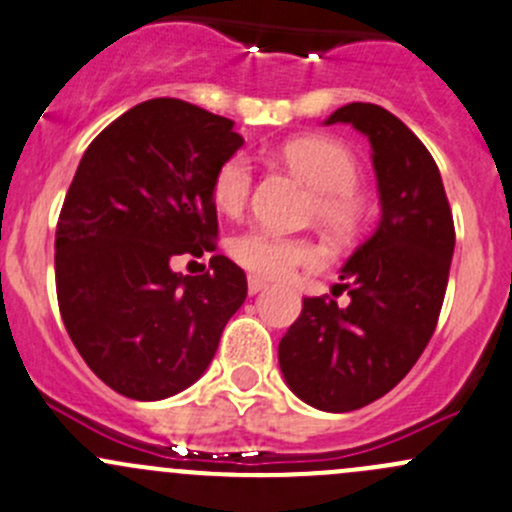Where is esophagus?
<instances>
[{"instance_id": "obj_1", "label": "esophagus", "mask_w": 512, "mask_h": 512, "mask_svg": "<svg viewBox=\"0 0 512 512\" xmlns=\"http://www.w3.org/2000/svg\"><path fill=\"white\" fill-rule=\"evenodd\" d=\"M265 287H267V282L262 280V277H257V275L247 277V292H250V294L262 292V289H265Z\"/></svg>"}]
</instances>
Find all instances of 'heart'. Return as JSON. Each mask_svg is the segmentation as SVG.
<instances>
[{
  "label": "heart",
  "instance_id": "obj_1",
  "mask_svg": "<svg viewBox=\"0 0 512 512\" xmlns=\"http://www.w3.org/2000/svg\"><path fill=\"white\" fill-rule=\"evenodd\" d=\"M282 158L297 170L317 195V220L334 235H352L364 220V198L359 195L361 165L344 143L324 136L297 138L282 148ZM255 183V168L245 153H232L213 175V203L225 215H237L247 205ZM237 265L257 277L292 275L297 267L317 265L319 250L304 237L282 235L267 227H250L230 240Z\"/></svg>",
  "mask_w": 512,
  "mask_h": 512
}]
</instances>
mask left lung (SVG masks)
Here are the masks:
<instances>
[{"instance_id": "obj_1", "label": "left lung", "mask_w": 512, "mask_h": 512, "mask_svg": "<svg viewBox=\"0 0 512 512\" xmlns=\"http://www.w3.org/2000/svg\"><path fill=\"white\" fill-rule=\"evenodd\" d=\"M327 123H352L369 136L381 223L339 275L352 302L304 297L280 342V366L299 399L344 414L394 389L426 349L456 227L436 160L404 121L376 103H347Z\"/></svg>"}]
</instances>
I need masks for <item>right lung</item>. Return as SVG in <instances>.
<instances>
[{
	"label": "right lung",
	"mask_w": 512,
	"mask_h": 512,
	"mask_svg": "<svg viewBox=\"0 0 512 512\" xmlns=\"http://www.w3.org/2000/svg\"><path fill=\"white\" fill-rule=\"evenodd\" d=\"M232 126L178 98L138 103L91 141L61 205V319L91 371L128 399L188 389L247 297L225 255L205 275L170 270L173 257L215 250L213 175L245 143Z\"/></svg>",
	"instance_id": "1"
}]
</instances>
